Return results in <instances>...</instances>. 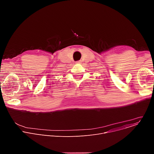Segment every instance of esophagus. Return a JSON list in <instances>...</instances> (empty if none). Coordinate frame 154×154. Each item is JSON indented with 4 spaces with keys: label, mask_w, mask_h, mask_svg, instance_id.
<instances>
[{
    "label": "esophagus",
    "mask_w": 154,
    "mask_h": 154,
    "mask_svg": "<svg viewBox=\"0 0 154 154\" xmlns=\"http://www.w3.org/2000/svg\"><path fill=\"white\" fill-rule=\"evenodd\" d=\"M75 63H77V64H79V63H81V61H80V60H79V61H77L75 62Z\"/></svg>",
    "instance_id": "obj_1"
}]
</instances>
